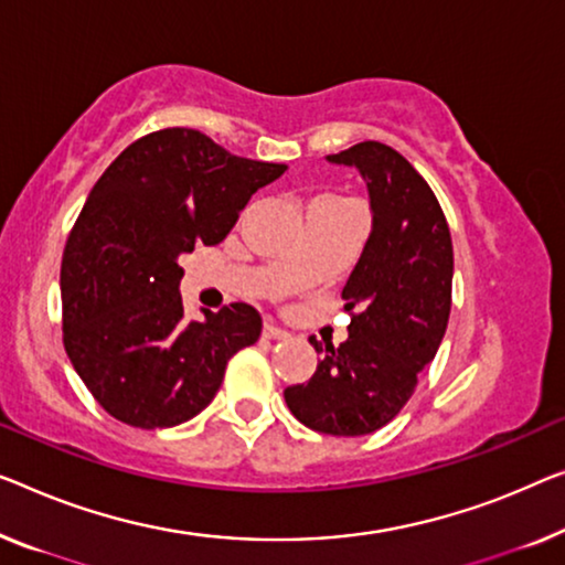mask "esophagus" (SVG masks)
I'll return each mask as SVG.
<instances>
[{"instance_id":"1","label":"esophagus","mask_w":565,"mask_h":565,"mask_svg":"<svg viewBox=\"0 0 565 565\" xmlns=\"http://www.w3.org/2000/svg\"><path fill=\"white\" fill-rule=\"evenodd\" d=\"M264 337L266 340H289L291 334L276 324H264Z\"/></svg>"}]
</instances>
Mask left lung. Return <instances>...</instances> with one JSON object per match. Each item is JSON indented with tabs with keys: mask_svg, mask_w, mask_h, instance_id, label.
<instances>
[{
	"mask_svg": "<svg viewBox=\"0 0 565 565\" xmlns=\"http://www.w3.org/2000/svg\"><path fill=\"white\" fill-rule=\"evenodd\" d=\"M327 159L363 174L373 231L342 289L350 337L340 348L309 337L322 360L284 398L319 434L365 436L401 414L436 358L451 311L454 248L439 200L393 147L360 141Z\"/></svg>",
	"mask_w": 565,
	"mask_h": 565,
	"instance_id": "obj_1",
	"label": "left lung"
}]
</instances>
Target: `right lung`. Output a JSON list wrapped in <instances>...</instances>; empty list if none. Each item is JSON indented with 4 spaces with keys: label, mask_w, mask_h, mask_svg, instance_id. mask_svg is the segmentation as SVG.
I'll return each mask as SVG.
<instances>
[{
    "label": "right lung",
    "mask_w": 565,
    "mask_h": 565,
    "mask_svg": "<svg viewBox=\"0 0 565 565\" xmlns=\"http://www.w3.org/2000/svg\"><path fill=\"white\" fill-rule=\"evenodd\" d=\"M284 172L174 126L137 139L98 177L67 235L61 294L65 352L106 414L137 428L184 424L258 340L264 322L243 301L184 319L180 256L221 243Z\"/></svg>",
    "instance_id": "1"
}]
</instances>
